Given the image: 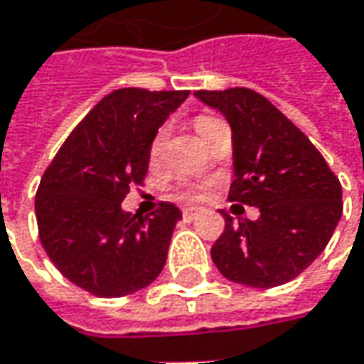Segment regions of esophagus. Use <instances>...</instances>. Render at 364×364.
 Here are the masks:
<instances>
[{"label":"esophagus","mask_w":364,"mask_h":364,"mask_svg":"<svg viewBox=\"0 0 364 364\" xmlns=\"http://www.w3.org/2000/svg\"><path fill=\"white\" fill-rule=\"evenodd\" d=\"M199 213H201V211H199V209H195V207H185V209H183V220L193 221Z\"/></svg>","instance_id":"esophagus-1"}]
</instances>
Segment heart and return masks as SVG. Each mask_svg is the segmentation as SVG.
<instances>
[{
	"mask_svg": "<svg viewBox=\"0 0 364 364\" xmlns=\"http://www.w3.org/2000/svg\"><path fill=\"white\" fill-rule=\"evenodd\" d=\"M220 122L221 120L215 119V117L201 114V117H197V119L193 120V127L195 131H197V134H199L201 139H205L207 134L213 131ZM163 141H165V131H159L157 134H155V139L151 141V146H149V159H151V163H157L159 157H161ZM207 187H209V183H187V185H183L181 195L185 199H197L199 195L205 191Z\"/></svg>",
	"mask_w": 364,
	"mask_h": 364,
	"instance_id": "b5f03b06",
	"label": "heart"
}]
</instances>
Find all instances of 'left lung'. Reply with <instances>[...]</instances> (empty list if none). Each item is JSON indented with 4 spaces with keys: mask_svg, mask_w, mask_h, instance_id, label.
Returning a JSON list of instances; mask_svg holds the SVG:
<instances>
[{
    "mask_svg": "<svg viewBox=\"0 0 364 364\" xmlns=\"http://www.w3.org/2000/svg\"><path fill=\"white\" fill-rule=\"evenodd\" d=\"M232 127L230 201L259 207L256 221L225 218L211 259L235 284L274 288L322 254L343 215V187L318 149L266 96L250 88L197 90Z\"/></svg>",
    "mask_w": 364,
    "mask_h": 364,
    "instance_id": "1",
    "label": "left lung"
}]
</instances>
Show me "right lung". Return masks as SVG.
<instances>
[{
	"instance_id": "add662e5",
	"label": "right lung",
	"mask_w": 364,
	"mask_h": 364,
	"mask_svg": "<svg viewBox=\"0 0 364 364\" xmlns=\"http://www.w3.org/2000/svg\"><path fill=\"white\" fill-rule=\"evenodd\" d=\"M189 90L120 88L70 132L36 193L40 242L64 278L119 298L161 274L181 211L161 201L151 215L122 211L132 185H143L149 146Z\"/></svg>"
}]
</instances>
